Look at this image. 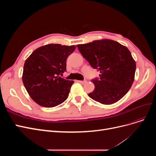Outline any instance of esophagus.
<instances>
[{
  "instance_id": "obj_1",
  "label": "esophagus",
  "mask_w": 156,
  "mask_h": 156,
  "mask_svg": "<svg viewBox=\"0 0 156 156\" xmlns=\"http://www.w3.org/2000/svg\"><path fill=\"white\" fill-rule=\"evenodd\" d=\"M77 82L79 83H81V84H84L87 81H77Z\"/></svg>"
}]
</instances>
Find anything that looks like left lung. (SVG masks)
Returning <instances> with one entry per match:
<instances>
[{
	"label": "left lung",
	"instance_id": "8db88e82",
	"mask_svg": "<svg viewBox=\"0 0 156 156\" xmlns=\"http://www.w3.org/2000/svg\"><path fill=\"white\" fill-rule=\"evenodd\" d=\"M91 66L100 72V79L88 96L101 104L111 105L123 98L135 79L136 63L126 46L116 41L103 39L77 45Z\"/></svg>",
	"mask_w": 156,
	"mask_h": 156
}]
</instances>
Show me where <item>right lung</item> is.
<instances>
[{
	"instance_id": "1",
	"label": "right lung",
	"mask_w": 156,
	"mask_h": 156,
	"mask_svg": "<svg viewBox=\"0 0 156 156\" xmlns=\"http://www.w3.org/2000/svg\"><path fill=\"white\" fill-rule=\"evenodd\" d=\"M75 45L50 44L40 47L27 58L23 84L33 101L44 107H54L68 97L74 83L60 77L66 71V59Z\"/></svg>"
}]
</instances>
